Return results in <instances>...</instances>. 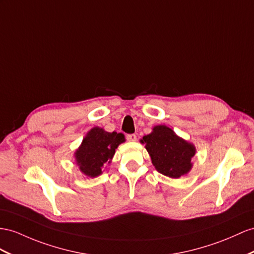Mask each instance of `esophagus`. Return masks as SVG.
Here are the masks:
<instances>
[{"mask_svg": "<svg viewBox=\"0 0 254 254\" xmlns=\"http://www.w3.org/2000/svg\"><path fill=\"white\" fill-rule=\"evenodd\" d=\"M127 139L128 141H136V139H137V136H136L135 134H127Z\"/></svg>", "mask_w": 254, "mask_h": 254, "instance_id": "obj_1", "label": "esophagus"}]
</instances>
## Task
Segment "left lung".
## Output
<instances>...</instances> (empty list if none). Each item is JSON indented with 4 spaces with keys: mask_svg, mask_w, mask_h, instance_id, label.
Masks as SVG:
<instances>
[{
    "mask_svg": "<svg viewBox=\"0 0 254 254\" xmlns=\"http://www.w3.org/2000/svg\"><path fill=\"white\" fill-rule=\"evenodd\" d=\"M140 142L146 145L155 170L165 176L179 178L192 168L191 159L196 149L168 127L155 126Z\"/></svg>",
    "mask_w": 254,
    "mask_h": 254,
    "instance_id": "left-lung-1",
    "label": "left lung"
}]
</instances>
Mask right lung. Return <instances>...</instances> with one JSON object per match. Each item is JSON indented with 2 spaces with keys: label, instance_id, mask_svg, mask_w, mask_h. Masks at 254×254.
<instances>
[{
  "label": "right lung",
  "instance_id": "1",
  "mask_svg": "<svg viewBox=\"0 0 254 254\" xmlns=\"http://www.w3.org/2000/svg\"><path fill=\"white\" fill-rule=\"evenodd\" d=\"M125 140L122 133H109L99 127L91 128L75 152L80 172L88 177L99 176L104 165L112 162L116 149Z\"/></svg>",
  "mask_w": 254,
  "mask_h": 254
}]
</instances>
